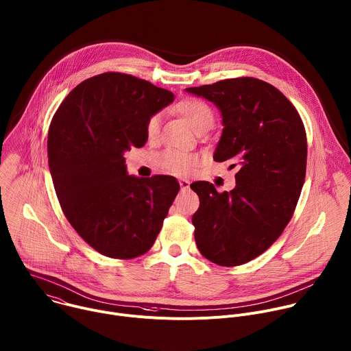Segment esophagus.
I'll list each match as a JSON object with an SVG mask.
<instances>
[{"label":"esophagus","mask_w":351,"mask_h":351,"mask_svg":"<svg viewBox=\"0 0 351 351\" xmlns=\"http://www.w3.org/2000/svg\"><path fill=\"white\" fill-rule=\"evenodd\" d=\"M179 184H180L182 190H186V189H189V186H190V182H189L187 179H180V180H179Z\"/></svg>","instance_id":"obj_1"}]
</instances>
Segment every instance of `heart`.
Here are the masks:
<instances>
[{"instance_id":"1","label":"heart","mask_w":351,"mask_h":351,"mask_svg":"<svg viewBox=\"0 0 351 351\" xmlns=\"http://www.w3.org/2000/svg\"><path fill=\"white\" fill-rule=\"evenodd\" d=\"M176 111L183 117V120L197 134L202 131H208L213 127L215 114L212 108L202 100H198V99L182 100L180 103H178ZM160 123H161V119L158 114H154L153 117H150L146 125V135L149 139H154L158 135ZM160 164L169 172L183 175L193 169L195 160L189 154L175 152V150H168L161 154Z\"/></svg>"}]
</instances>
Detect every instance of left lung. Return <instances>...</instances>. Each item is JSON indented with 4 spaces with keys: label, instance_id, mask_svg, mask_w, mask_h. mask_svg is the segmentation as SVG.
<instances>
[{
    "label": "left lung",
    "instance_id": "8db88e82",
    "mask_svg": "<svg viewBox=\"0 0 351 351\" xmlns=\"http://www.w3.org/2000/svg\"><path fill=\"white\" fill-rule=\"evenodd\" d=\"M186 90L221 112L224 128L213 160L240 165L231 191L217 193L209 182L190 186L199 197L191 219L195 244L219 266H240L270 248L293 215L306 176L304 125L295 106L258 78L221 80Z\"/></svg>",
    "mask_w": 351,
    "mask_h": 351
}]
</instances>
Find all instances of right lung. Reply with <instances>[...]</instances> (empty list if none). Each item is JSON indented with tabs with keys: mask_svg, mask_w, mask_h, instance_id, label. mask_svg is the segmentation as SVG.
<instances>
[{
	"mask_svg": "<svg viewBox=\"0 0 351 351\" xmlns=\"http://www.w3.org/2000/svg\"><path fill=\"white\" fill-rule=\"evenodd\" d=\"M173 99L146 80L110 71L77 85L51 121L48 164L62 210L104 256L146 254L180 189L172 176H130L124 158L145 146L149 119Z\"/></svg>",
	"mask_w": 351,
	"mask_h": 351,
	"instance_id": "obj_1",
	"label": "right lung"
}]
</instances>
